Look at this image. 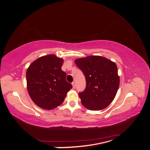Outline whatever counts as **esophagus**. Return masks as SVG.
Returning a JSON list of instances; mask_svg holds the SVG:
<instances>
[{"label": "esophagus", "instance_id": "1", "mask_svg": "<svg viewBox=\"0 0 150 150\" xmlns=\"http://www.w3.org/2000/svg\"><path fill=\"white\" fill-rule=\"evenodd\" d=\"M72 85H73V88H75V82H73L72 83Z\"/></svg>", "mask_w": 150, "mask_h": 150}]
</instances>
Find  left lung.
Here are the masks:
<instances>
[{
  "mask_svg": "<svg viewBox=\"0 0 150 150\" xmlns=\"http://www.w3.org/2000/svg\"><path fill=\"white\" fill-rule=\"evenodd\" d=\"M86 79V88L79 93L82 105L91 110H100L112 102L117 93L120 78L115 62L98 55L75 59Z\"/></svg>",
  "mask_w": 150,
  "mask_h": 150,
  "instance_id": "8db88e82",
  "label": "left lung"
}]
</instances>
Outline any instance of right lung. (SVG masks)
Masks as SVG:
<instances>
[{
    "label": "right lung",
    "mask_w": 150,
    "mask_h": 150,
    "mask_svg": "<svg viewBox=\"0 0 150 150\" xmlns=\"http://www.w3.org/2000/svg\"><path fill=\"white\" fill-rule=\"evenodd\" d=\"M63 60L54 54L39 57L32 62L26 71L29 95L39 107L52 110L64 100L72 85L66 81L62 70Z\"/></svg>",
    "instance_id": "1"
}]
</instances>
